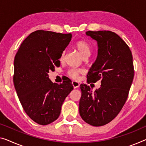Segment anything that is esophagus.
<instances>
[{"instance_id": "esophagus-1", "label": "esophagus", "mask_w": 146, "mask_h": 146, "mask_svg": "<svg viewBox=\"0 0 146 146\" xmlns=\"http://www.w3.org/2000/svg\"><path fill=\"white\" fill-rule=\"evenodd\" d=\"M72 84H73V87H74V88H78V87H79V86H80L79 82H77V81H73V82H72Z\"/></svg>"}]
</instances>
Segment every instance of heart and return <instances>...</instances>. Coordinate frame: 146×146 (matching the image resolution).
<instances>
[{"instance_id": "1", "label": "heart", "mask_w": 146, "mask_h": 146, "mask_svg": "<svg viewBox=\"0 0 146 146\" xmlns=\"http://www.w3.org/2000/svg\"><path fill=\"white\" fill-rule=\"evenodd\" d=\"M75 46L76 48L78 50L79 53L83 56V57H86L90 55V47L89 44L87 43L86 41L83 40H77L75 42ZM65 56V52H63L61 54L60 60L62 61L64 58ZM83 72V70L81 69H77V68H71L67 70V74L69 77L72 78L73 79H79V75Z\"/></svg>"}]
</instances>
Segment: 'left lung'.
Wrapping results in <instances>:
<instances>
[{
    "label": "left lung",
    "mask_w": 146,
    "mask_h": 146,
    "mask_svg": "<svg viewBox=\"0 0 146 146\" xmlns=\"http://www.w3.org/2000/svg\"><path fill=\"white\" fill-rule=\"evenodd\" d=\"M86 34L96 40L98 46L87 82L100 80L101 87L92 92L87 84H80L79 113L86 123L100 127L114 119L127 101L134 75L132 55L129 46L115 33L89 31Z\"/></svg>",
    "instance_id": "obj_1"
}]
</instances>
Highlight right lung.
I'll return each mask as SVG.
<instances>
[{
    "mask_svg": "<svg viewBox=\"0 0 146 146\" xmlns=\"http://www.w3.org/2000/svg\"><path fill=\"white\" fill-rule=\"evenodd\" d=\"M72 35L44 30L31 33L14 58L13 80L25 112L35 123L46 125L59 117L66 98L73 89L70 80L52 82L49 71L60 66L61 54Z\"/></svg>",
    "mask_w": 146,
    "mask_h": 146,
    "instance_id": "add662e5",
    "label": "right lung"
}]
</instances>
